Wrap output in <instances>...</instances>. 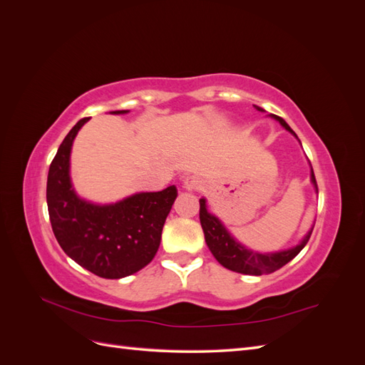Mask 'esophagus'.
I'll return each instance as SVG.
<instances>
[{
	"instance_id": "1",
	"label": "esophagus",
	"mask_w": 365,
	"mask_h": 365,
	"mask_svg": "<svg viewBox=\"0 0 365 365\" xmlns=\"http://www.w3.org/2000/svg\"><path fill=\"white\" fill-rule=\"evenodd\" d=\"M182 184H184V189H187V190H201L202 189L201 178H197V176H195V175L185 176Z\"/></svg>"
}]
</instances>
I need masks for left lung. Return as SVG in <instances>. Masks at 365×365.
Masks as SVG:
<instances>
[{"label":"left lung","mask_w":365,"mask_h":365,"mask_svg":"<svg viewBox=\"0 0 365 365\" xmlns=\"http://www.w3.org/2000/svg\"><path fill=\"white\" fill-rule=\"evenodd\" d=\"M259 111H263L262 108H257ZM275 120H279L282 126H284L288 130H291L295 135V132L288 126L286 121L279 117L272 115ZM312 182L317 185L315 175L312 172ZM200 219L201 225L205 235V242L215 256V259L225 267L227 269H231L240 274H251V275H262V274H271L274 271L280 269L286 263L291 262L298 252H300L304 245L309 242V237L312 235V230L309 231L306 237L302 240L300 245L295 248H291L288 251H280L274 254H260L256 251H250L228 235V231L224 228V225L219 222V219L213 215H210L205 208V200H200Z\"/></svg>","instance_id":"8db88e82"}]
</instances>
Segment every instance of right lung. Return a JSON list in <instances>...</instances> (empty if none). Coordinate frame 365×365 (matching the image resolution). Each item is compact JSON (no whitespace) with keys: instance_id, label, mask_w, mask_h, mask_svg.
Instances as JSON below:
<instances>
[{"instance_id":"obj_1","label":"right lung","mask_w":365,"mask_h":365,"mask_svg":"<svg viewBox=\"0 0 365 365\" xmlns=\"http://www.w3.org/2000/svg\"><path fill=\"white\" fill-rule=\"evenodd\" d=\"M86 121L88 117L77 121L50 164L48 216L53 233L67 256L98 277L121 279L145 268L155 257L165 217L178 193L170 185L113 205L79 200L71 189L68 168L73 140Z\"/></svg>"}]
</instances>
